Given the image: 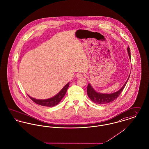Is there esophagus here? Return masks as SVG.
I'll return each mask as SVG.
<instances>
[{
    "mask_svg": "<svg viewBox=\"0 0 149 149\" xmlns=\"http://www.w3.org/2000/svg\"><path fill=\"white\" fill-rule=\"evenodd\" d=\"M83 77V74L82 73H78L77 74V78H81V77Z\"/></svg>",
    "mask_w": 149,
    "mask_h": 149,
    "instance_id": "34e87169",
    "label": "esophagus"
}]
</instances>
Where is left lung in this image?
Wrapping results in <instances>:
<instances>
[{
  "label": "left lung",
  "instance_id": "1",
  "mask_svg": "<svg viewBox=\"0 0 149 149\" xmlns=\"http://www.w3.org/2000/svg\"><path fill=\"white\" fill-rule=\"evenodd\" d=\"M127 51L128 52L129 58H130V49L129 47L127 48ZM129 77L124 85V86L121 88V89L119 90L117 92L112 93V94H102L96 92L94 89L92 88L91 85L89 84L88 85V88H87V93L90 99L94 103L97 104H106L108 103H110L112 102L113 100L116 99L121 93L123 91V89H124L128 79H129Z\"/></svg>",
  "mask_w": 149,
  "mask_h": 149
}]
</instances>
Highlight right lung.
<instances>
[{
    "mask_svg": "<svg viewBox=\"0 0 149 149\" xmlns=\"http://www.w3.org/2000/svg\"><path fill=\"white\" fill-rule=\"evenodd\" d=\"M69 85H70V82H68L66 85H65L64 86V88L61 90V91L58 94H56L55 96L53 97L52 98H51L50 99H43V100L36 99L30 97V96H29V95L28 96L30 97V99H31L34 102H35L36 103L38 104L39 105L46 106V107H53V106L57 105L60 102V100L62 99V98L64 97L65 94H66L67 89L69 87Z\"/></svg>",
    "mask_w": 149,
    "mask_h": 149,
    "instance_id": "1",
    "label": "right lung"
}]
</instances>
